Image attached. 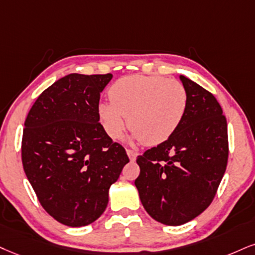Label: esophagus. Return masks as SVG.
Returning a JSON list of instances; mask_svg holds the SVG:
<instances>
[{"label": "esophagus", "mask_w": 255, "mask_h": 255, "mask_svg": "<svg viewBox=\"0 0 255 255\" xmlns=\"http://www.w3.org/2000/svg\"><path fill=\"white\" fill-rule=\"evenodd\" d=\"M127 153L128 158H130V161H134V159H136L137 151H134V150H131V149H127Z\"/></svg>", "instance_id": "obj_1"}]
</instances>
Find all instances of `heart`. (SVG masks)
I'll return each mask as SVG.
<instances>
[{"label":"heart","mask_w":255,"mask_h":255,"mask_svg":"<svg viewBox=\"0 0 255 255\" xmlns=\"http://www.w3.org/2000/svg\"><path fill=\"white\" fill-rule=\"evenodd\" d=\"M109 94L111 102L100 103L98 113L112 139H119L128 124L134 139L157 145L177 130L187 112L188 93L183 84L161 75L121 78Z\"/></svg>","instance_id":"1"}]
</instances>
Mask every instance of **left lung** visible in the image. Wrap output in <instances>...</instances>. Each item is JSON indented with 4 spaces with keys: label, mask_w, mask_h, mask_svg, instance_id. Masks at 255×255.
<instances>
[{
    "label": "left lung",
    "mask_w": 255,
    "mask_h": 255,
    "mask_svg": "<svg viewBox=\"0 0 255 255\" xmlns=\"http://www.w3.org/2000/svg\"><path fill=\"white\" fill-rule=\"evenodd\" d=\"M180 79L188 93L183 121L137 157L134 181L147 214L166 226L187 224L208 208L228 161L227 121L218 100L184 75Z\"/></svg>",
    "instance_id": "left-lung-1"
}]
</instances>
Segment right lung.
I'll use <instances>...</instances> for the list:
<instances>
[{
	"mask_svg": "<svg viewBox=\"0 0 255 255\" xmlns=\"http://www.w3.org/2000/svg\"><path fill=\"white\" fill-rule=\"evenodd\" d=\"M112 74L72 73L37 97L24 122L22 164L43 209L81 227L96 221L128 163L99 123L100 93Z\"/></svg>",
	"mask_w": 255,
	"mask_h": 255,
	"instance_id": "add662e5",
	"label": "right lung"
}]
</instances>
